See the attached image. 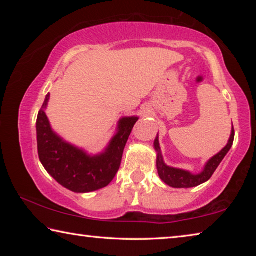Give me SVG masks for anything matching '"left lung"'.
I'll use <instances>...</instances> for the list:
<instances>
[{
    "instance_id": "8db88e82",
    "label": "left lung",
    "mask_w": 256,
    "mask_h": 256,
    "mask_svg": "<svg viewBox=\"0 0 256 256\" xmlns=\"http://www.w3.org/2000/svg\"><path fill=\"white\" fill-rule=\"evenodd\" d=\"M234 138H235V131H234V128H232L230 138H229L227 146H224L219 154L214 156V157L206 162V164L204 166V170H203L200 174L194 175V174H190V172L188 170H178V168L167 166V164L164 162L162 150H160L159 140L157 136L154 140V149L158 154L157 170H158L159 177L162 178L164 183H166L167 185H170L172 188H194V186H198L202 183H204V182L209 180L211 178V176L214 175V172H216V168H218L220 162H222L224 156H226L228 154V151L230 150L234 142Z\"/></svg>"
}]
</instances>
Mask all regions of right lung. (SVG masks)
I'll use <instances>...</instances> for the list:
<instances>
[{"label":"right lung","instance_id":"obj_1","mask_svg":"<svg viewBox=\"0 0 256 256\" xmlns=\"http://www.w3.org/2000/svg\"><path fill=\"white\" fill-rule=\"evenodd\" d=\"M50 99L46 96L37 116L38 156L47 172L64 188L76 193H88L110 183L118 172L123 151L134 124L138 118H123L118 122V132L100 154L90 156L84 150L68 144L50 128L45 114Z\"/></svg>","mask_w":256,"mask_h":256}]
</instances>
